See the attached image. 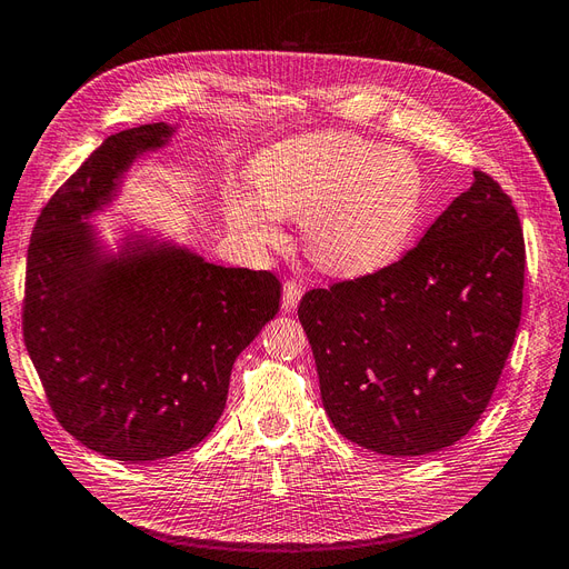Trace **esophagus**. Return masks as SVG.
Wrapping results in <instances>:
<instances>
[{"label": "esophagus", "mask_w": 569, "mask_h": 569, "mask_svg": "<svg viewBox=\"0 0 569 569\" xmlns=\"http://www.w3.org/2000/svg\"><path fill=\"white\" fill-rule=\"evenodd\" d=\"M300 298H302V286L298 283V281H286L283 283V298H281V305H283V310L286 312H293L296 307H298V302H300Z\"/></svg>", "instance_id": "34e87169"}]
</instances>
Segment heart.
<instances>
[{"instance_id": "heart-1", "label": "heart", "mask_w": 569, "mask_h": 569, "mask_svg": "<svg viewBox=\"0 0 569 569\" xmlns=\"http://www.w3.org/2000/svg\"><path fill=\"white\" fill-rule=\"evenodd\" d=\"M252 194L229 202L233 229L252 246L286 240L300 219L305 250L336 276H367L396 262L421 207L415 161L360 136L315 133L271 144L250 167Z\"/></svg>"}]
</instances>
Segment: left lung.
Masks as SVG:
<instances>
[{"mask_svg":"<svg viewBox=\"0 0 569 569\" xmlns=\"http://www.w3.org/2000/svg\"><path fill=\"white\" fill-rule=\"evenodd\" d=\"M525 257L510 194L477 169L398 262L305 293L298 317L338 433L396 458L460 441L515 343Z\"/></svg>","mask_w":569,"mask_h":569,"instance_id":"obj_1","label":"left lung"}]
</instances>
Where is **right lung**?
I'll return each instance as SVG.
<instances>
[{"label": "right lung", "mask_w": 569, "mask_h": 569, "mask_svg": "<svg viewBox=\"0 0 569 569\" xmlns=\"http://www.w3.org/2000/svg\"><path fill=\"white\" fill-rule=\"evenodd\" d=\"M171 136L167 123L109 136L42 207L28 246L23 340L47 402L80 443L121 462L171 458L214 429L236 357L281 300L271 271L142 238L119 257L97 248L83 219Z\"/></svg>", "instance_id": "add662e5"}]
</instances>
